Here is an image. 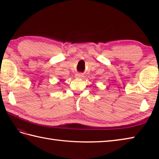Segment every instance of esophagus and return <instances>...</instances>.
I'll list each match as a JSON object with an SVG mask.
<instances>
[{
	"label": "esophagus",
	"mask_w": 159,
	"mask_h": 159,
	"mask_svg": "<svg viewBox=\"0 0 159 159\" xmlns=\"http://www.w3.org/2000/svg\"><path fill=\"white\" fill-rule=\"evenodd\" d=\"M76 78H77V79H82V78H83V75L82 74H76Z\"/></svg>",
	"instance_id": "esophagus-1"
}]
</instances>
